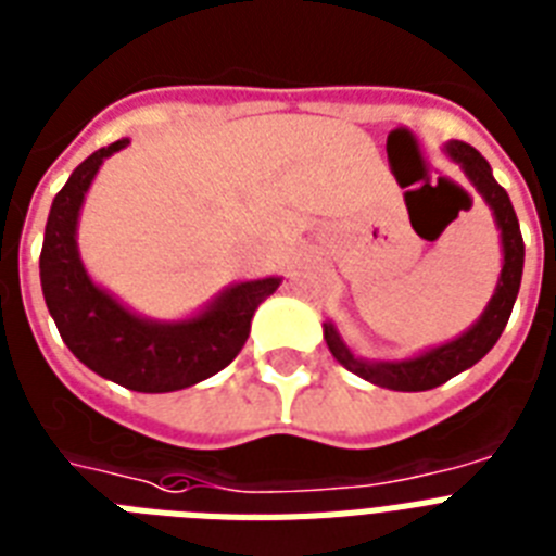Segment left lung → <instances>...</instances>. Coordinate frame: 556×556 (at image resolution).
<instances>
[{"label":"left lung","instance_id":"left-lung-1","mask_svg":"<svg viewBox=\"0 0 556 556\" xmlns=\"http://www.w3.org/2000/svg\"><path fill=\"white\" fill-rule=\"evenodd\" d=\"M447 154L465 168L470 184L477 186L488 206L494 208L496 226L503 232V273H500V283H496L491 304L485 306L482 318L465 336H459L456 341H447L442 348H433L428 353L416 355V358H407V362H362L339 339L336 327L324 324V339H327L330 353L350 372L372 381V384H379V388L402 390V393H419V390L439 388L447 379H454L456 372L473 367L500 341L505 324L510 318V309H514V301H517L519 281H522V261H526V243H522L517 212L510 206L508 192L496 184L488 160L473 146L454 140V143H447Z\"/></svg>","mask_w":556,"mask_h":556}]
</instances>
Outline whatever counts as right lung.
Wrapping results in <instances>:
<instances>
[{
  "mask_svg": "<svg viewBox=\"0 0 556 556\" xmlns=\"http://www.w3.org/2000/svg\"><path fill=\"white\" fill-rule=\"evenodd\" d=\"M128 140L97 149L74 168L51 203L39 278L48 313L79 362L137 393H172L215 376L241 353L257 304L281 278L235 283L206 313L177 324L146 321L94 287L77 252V217L97 168Z\"/></svg>",
  "mask_w": 556,
  "mask_h": 556,
  "instance_id": "add662e5",
  "label": "right lung"
}]
</instances>
